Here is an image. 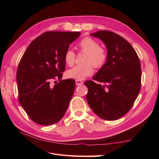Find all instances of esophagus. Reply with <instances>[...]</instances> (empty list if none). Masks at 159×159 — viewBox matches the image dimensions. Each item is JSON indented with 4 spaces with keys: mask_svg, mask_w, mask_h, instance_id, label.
<instances>
[{
    "mask_svg": "<svg viewBox=\"0 0 159 159\" xmlns=\"http://www.w3.org/2000/svg\"><path fill=\"white\" fill-rule=\"evenodd\" d=\"M75 84H76V85H81L82 84H84V82L82 81H81V80H75Z\"/></svg>",
    "mask_w": 159,
    "mask_h": 159,
    "instance_id": "1",
    "label": "esophagus"
}]
</instances>
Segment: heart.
<instances>
[{"instance_id":"obj_1","label":"heart","mask_w":159,"mask_h":159,"mask_svg":"<svg viewBox=\"0 0 159 159\" xmlns=\"http://www.w3.org/2000/svg\"><path fill=\"white\" fill-rule=\"evenodd\" d=\"M81 51L87 54L85 59V64L75 66L67 71L66 75L70 78L84 80L93 73V65L100 68L104 64L107 57V53L103 48L99 46V42L93 38L86 37L83 38L78 44ZM75 54L72 50H68L64 55V61L68 66L74 64Z\"/></svg>"}]
</instances>
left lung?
Returning <instances> with one entry per match:
<instances>
[{"instance_id":"left-lung-1","label":"left lung","mask_w":159,"mask_h":159,"mask_svg":"<svg viewBox=\"0 0 159 159\" xmlns=\"http://www.w3.org/2000/svg\"><path fill=\"white\" fill-rule=\"evenodd\" d=\"M91 36L98 38L107 50L106 62L92 79L84 83L86 99L100 118L114 121L131 109L141 89V68L137 52L129 43L114 32L102 30Z\"/></svg>"}]
</instances>
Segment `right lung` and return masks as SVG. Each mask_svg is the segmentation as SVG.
Listing matches in <instances>:
<instances>
[{
  "label": "right lung",
  "instance_id": "1",
  "mask_svg": "<svg viewBox=\"0 0 159 159\" xmlns=\"http://www.w3.org/2000/svg\"><path fill=\"white\" fill-rule=\"evenodd\" d=\"M80 34L78 32H46L34 40L24 53L16 73L19 102L36 123L54 124L68 109L75 81L61 80L53 87L50 81L61 79L65 53Z\"/></svg>",
  "mask_w": 159,
  "mask_h": 159
}]
</instances>
